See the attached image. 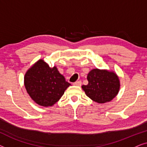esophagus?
Returning <instances> with one entry per match:
<instances>
[{"mask_svg": "<svg viewBox=\"0 0 147 147\" xmlns=\"http://www.w3.org/2000/svg\"><path fill=\"white\" fill-rule=\"evenodd\" d=\"M74 85L75 86H80L82 85V82L81 81H78V82H76L74 84Z\"/></svg>", "mask_w": 147, "mask_h": 147, "instance_id": "34e87169", "label": "esophagus"}]
</instances>
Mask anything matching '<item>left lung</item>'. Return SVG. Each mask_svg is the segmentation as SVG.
Returning a JSON list of instances; mask_svg holds the SVG:
<instances>
[{
	"label": "left lung",
	"instance_id": "1",
	"mask_svg": "<svg viewBox=\"0 0 147 147\" xmlns=\"http://www.w3.org/2000/svg\"><path fill=\"white\" fill-rule=\"evenodd\" d=\"M87 79L88 84L82 86V89L88 97L99 104L110 102L119 92V78L113 71L94 69L88 74Z\"/></svg>",
	"mask_w": 147,
	"mask_h": 147
}]
</instances>
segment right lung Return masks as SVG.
I'll use <instances>...</instances> for the list:
<instances>
[{
	"label": "right lung",
	"mask_w": 147,
	"mask_h": 147,
	"mask_svg": "<svg viewBox=\"0 0 147 147\" xmlns=\"http://www.w3.org/2000/svg\"><path fill=\"white\" fill-rule=\"evenodd\" d=\"M24 84L32 100L45 107L55 104L70 86L55 66L51 68L43 59L27 70Z\"/></svg>",
	"instance_id": "add662e5"
}]
</instances>
